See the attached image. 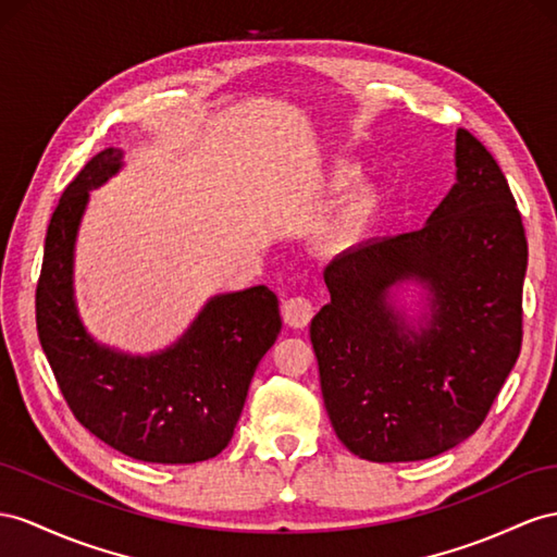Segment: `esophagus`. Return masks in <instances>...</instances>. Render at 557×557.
<instances>
[{
	"label": "esophagus",
	"mask_w": 557,
	"mask_h": 557,
	"mask_svg": "<svg viewBox=\"0 0 557 557\" xmlns=\"http://www.w3.org/2000/svg\"><path fill=\"white\" fill-rule=\"evenodd\" d=\"M282 315L284 322L294 326V330H304L312 320V315H315V306H312L308 296H292L282 304Z\"/></svg>",
	"instance_id": "1"
}]
</instances>
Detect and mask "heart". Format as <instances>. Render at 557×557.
<instances>
[{"instance_id": "heart-1", "label": "heart", "mask_w": 557, "mask_h": 557, "mask_svg": "<svg viewBox=\"0 0 557 557\" xmlns=\"http://www.w3.org/2000/svg\"><path fill=\"white\" fill-rule=\"evenodd\" d=\"M360 181V169L352 166V164H341L332 171V178H330V193L332 195H344L348 190H352L355 185Z\"/></svg>"}]
</instances>
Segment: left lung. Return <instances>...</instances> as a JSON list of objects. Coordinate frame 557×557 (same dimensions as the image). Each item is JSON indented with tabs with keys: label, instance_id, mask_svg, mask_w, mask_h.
Listing matches in <instances>:
<instances>
[{
	"label": "left lung",
	"instance_id": "left-lung-1",
	"mask_svg": "<svg viewBox=\"0 0 557 557\" xmlns=\"http://www.w3.org/2000/svg\"><path fill=\"white\" fill-rule=\"evenodd\" d=\"M527 237L504 171L456 132V183L414 233L369 239L324 268L332 301L310 322L326 414L376 463L459 445L490 414L522 346ZM432 294L411 327L389 304L397 281Z\"/></svg>",
	"mask_w": 557,
	"mask_h": 557
}]
</instances>
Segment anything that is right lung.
Instances as JSON below:
<instances>
[{
  "label": "right lung",
  "instance_id": "1",
  "mask_svg": "<svg viewBox=\"0 0 557 557\" xmlns=\"http://www.w3.org/2000/svg\"><path fill=\"white\" fill-rule=\"evenodd\" d=\"M122 166L106 148L70 181L55 207L37 282V334L75 419L106 445L148 463H197L231 442L251 376L282 330L277 296L263 284L213 296L174 346L140 358L84 330L73 256L89 190Z\"/></svg>",
  "mask_w": 557,
  "mask_h": 557
}]
</instances>
